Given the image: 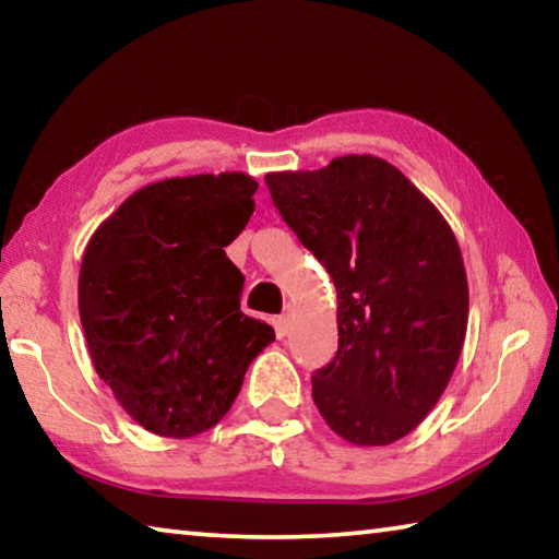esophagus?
<instances>
[{"instance_id": "1", "label": "esophagus", "mask_w": 559, "mask_h": 559, "mask_svg": "<svg viewBox=\"0 0 559 559\" xmlns=\"http://www.w3.org/2000/svg\"><path fill=\"white\" fill-rule=\"evenodd\" d=\"M288 325H290V313L286 310V313H283V316L278 318V330H281V335H286V333H288Z\"/></svg>"}]
</instances>
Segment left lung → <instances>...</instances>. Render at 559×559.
Returning <instances> with one entry per match:
<instances>
[{
  "label": "left lung",
  "instance_id": "8db88e82",
  "mask_svg": "<svg viewBox=\"0 0 559 559\" xmlns=\"http://www.w3.org/2000/svg\"><path fill=\"white\" fill-rule=\"evenodd\" d=\"M266 185L337 290V353L313 374V402L355 447L394 443L433 409L461 357L468 281L456 236L372 155L271 173Z\"/></svg>",
  "mask_w": 559,
  "mask_h": 559
}]
</instances>
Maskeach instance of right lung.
Wrapping results in <instances>:
<instances>
[{
	"instance_id": "obj_1",
	"label": "right lung",
	"mask_w": 559,
	"mask_h": 559,
	"mask_svg": "<svg viewBox=\"0 0 559 559\" xmlns=\"http://www.w3.org/2000/svg\"><path fill=\"white\" fill-rule=\"evenodd\" d=\"M243 173L173 177L130 194L81 261L79 313L96 372L132 419L197 437L231 409L273 328L241 313L226 257L253 214Z\"/></svg>"
}]
</instances>
